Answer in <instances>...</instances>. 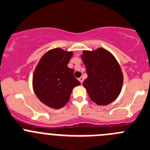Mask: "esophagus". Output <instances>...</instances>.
I'll use <instances>...</instances> for the list:
<instances>
[{
	"mask_svg": "<svg viewBox=\"0 0 150 150\" xmlns=\"http://www.w3.org/2000/svg\"><path fill=\"white\" fill-rule=\"evenodd\" d=\"M79 82H80V83L82 84V82H83V81H84L83 77H80V78H79Z\"/></svg>",
	"mask_w": 150,
	"mask_h": 150,
	"instance_id": "obj_1",
	"label": "esophagus"
}]
</instances>
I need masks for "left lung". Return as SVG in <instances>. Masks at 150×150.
I'll return each instance as SVG.
<instances>
[{
  "label": "left lung",
  "mask_w": 150,
  "mask_h": 150,
  "mask_svg": "<svg viewBox=\"0 0 150 150\" xmlns=\"http://www.w3.org/2000/svg\"><path fill=\"white\" fill-rule=\"evenodd\" d=\"M82 59L88 78L83 82L90 98L99 105L113 102L120 93L123 84L122 69L109 51L99 48L93 51H83Z\"/></svg>",
  "instance_id": "obj_1"
}]
</instances>
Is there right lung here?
Listing matches in <instances>:
<instances>
[{"instance_id":"right-lung-1","label":"right lung","mask_w":150,"mask_h":150,"mask_svg":"<svg viewBox=\"0 0 150 150\" xmlns=\"http://www.w3.org/2000/svg\"><path fill=\"white\" fill-rule=\"evenodd\" d=\"M71 51L54 48L42 57L33 75V88L41 102L54 109H59L69 101L72 90L80 85L74 77V69L68 64Z\"/></svg>"}]
</instances>
